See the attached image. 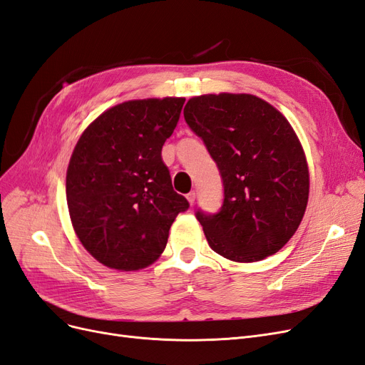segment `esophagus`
Here are the masks:
<instances>
[{
    "mask_svg": "<svg viewBox=\"0 0 365 365\" xmlns=\"http://www.w3.org/2000/svg\"><path fill=\"white\" fill-rule=\"evenodd\" d=\"M195 200H196V193H195V192L187 193V201H189V204H190V205H193V204H195Z\"/></svg>",
    "mask_w": 365,
    "mask_h": 365,
    "instance_id": "34e87169",
    "label": "esophagus"
}]
</instances>
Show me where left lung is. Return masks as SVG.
Here are the masks:
<instances>
[{
  "label": "left lung",
  "mask_w": 365,
  "mask_h": 365,
  "mask_svg": "<svg viewBox=\"0 0 365 365\" xmlns=\"http://www.w3.org/2000/svg\"><path fill=\"white\" fill-rule=\"evenodd\" d=\"M184 118L224 182L219 212H196L210 248L242 263L282 250L309 197L306 157L289 121L256 96L230 93L192 97Z\"/></svg>",
  "instance_id": "left-lung-1"
}]
</instances>
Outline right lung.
Returning <instances> with one entry per match:
<instances>
[{"mask_svg":"<svg viewBox=\"0 0 365 365\" xmlns=\"http://www.w3.org/2000/svg\"><path fill=\"white\" fill-rule=\"evenodd\" d=\"M185 98L129 101L85 129L67 170V204L77 237L108 268L137 271L155 262L178 213L189 208L172 187L161 149Z\"/></svg>","mask_w":365,"mask_h":365,"instance_id":"1","label":"right lung"}]
</instances>
